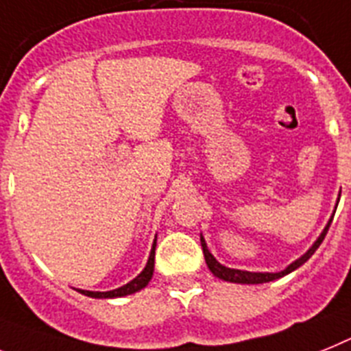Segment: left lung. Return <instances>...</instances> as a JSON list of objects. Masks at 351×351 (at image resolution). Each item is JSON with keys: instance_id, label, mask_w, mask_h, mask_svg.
<instances>
[{"instance_id": "obj_1", "label": "left lung", "mask_w": 351, "mask_h": 351, "mask_svg": "<svg viewBox=\"0 0 351 351\" xmlns=\"http://www.w3.org/2000/svg\"><path fill=\"white\" fill-rule=\"evenodd\" d=\"M332 219L328 221V225H326V228L323 230V234L319 235V239L316 241V243L312 244V248L308 250L303 257H300L298 261H294L291 266L285 267L284 271H280V273H250V271H241V269H230V267L223 266V264H219V262L216 261V258L212 257V253L208 252L207 244H205V239L202 237V248H203V255H205V262H207L208 269L214 273V275L217 276V278H221V280H226V282H234V284H264V282H271V280H276V278H282V276H285L287 273H291V271H294L296 267H300L302 264H305V262L308 261V258L314 255V252H316L317 248H319V244L323 243V239H325L326 232H328V226H330Z\"/></svg>"}]
</instances>
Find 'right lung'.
<instances>
[{
  "mask_svg": "<svg viewBox=\"0 0 351 351\" xmlns=\"http://www.w3.org/2000/svg\"><path fill=\"white\" fill-rule=\"evenodd\" d=\"M155 246H157V239H155V243H153L148 264H146V267L143 269V273H141L139 276H135L134 280L128 282L126 285H123V287H119V289L107 291V293H94V291H82V289H78V293L85 294V296H90V298H119V296H126V294H134L137 293V291H141L143 287L148 285V282L152 280V276H153V267H155Z\"/></svg>",
  "mask_w": 351,
  "mask_h": 351,
  "instance_id": "1",
  "label": "right lung"
}]
</instances>
